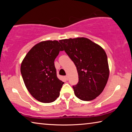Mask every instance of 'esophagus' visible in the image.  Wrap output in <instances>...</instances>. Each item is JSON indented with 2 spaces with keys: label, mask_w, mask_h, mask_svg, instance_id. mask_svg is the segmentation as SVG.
<instances>
[{
  "label": "esophagus",
  "mask_w": 132,
  "mask_h": 132,
  "mask_svg": "<svg viewBox=\"0 0 132 132\" xmlns=\"http://www.w3.org/2000/svg\"><path fill=\"white\" fill-rule=\"evenodd\" d=\"M64 79L68 80V76H64Z\"/></svg>",
  "instance_id": "34e87169"
}]
</instances>
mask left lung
Masks as SVG:
<instances>
[{"label": "left lung", "instance_id": "left-lung-1", "mask_svg": "<svg viewBox=\"0 0 132 132\" xmlns=\"http://www.w3.org/2000/svg\"><path fill=\"white\" fill-rule=\"evenodd\" d=\"M59 42L76 66L79 82L73 86L75 95L85 101L94 100L103 91L109 78L108 59L104 50L84 37Z\"/></svg>", "mask_w": 132, "mask_h": 132}]
</instances>
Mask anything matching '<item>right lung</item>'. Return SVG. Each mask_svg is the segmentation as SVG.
<instances>
[{
    "mask_svg": "<svg viewBox=\"0 0 132 132\" xmlns=\"http://www.w3.org/2000/svg\"><path fill=\"white\" fill-rule=\"evenodd\" d=\"M63 51L56 40L44 41L35 45L27 53L21 64V73L29 93L43 103L55 101L64 82L57 77L54 61Z\"/></svg>",
    "mask_w": 132,
    "mask_h": 132,
    "instance_id": "obj_1",
    "label": "right lung"
}]
</instances>
